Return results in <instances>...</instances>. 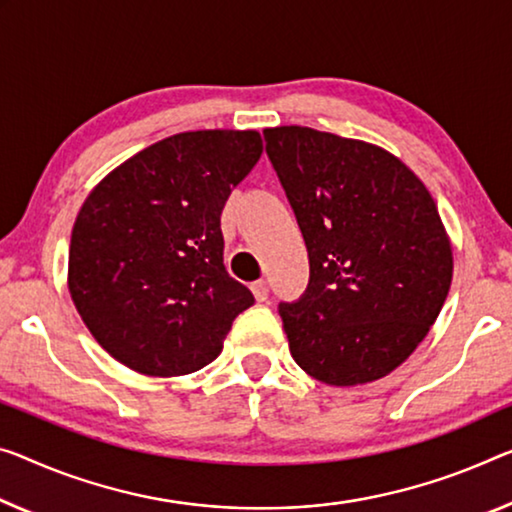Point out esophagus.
Instances as JSON below:
<instances>
[{
    "label": "esophagus",
    "mask_w": 512,
    "mask_h": 512,
    "mask_svg": "<svg viewBox=\"0 0 512 512\" xmlns=\"http://www.w3.org/2000/svg\"><path fill=\"white\" fill-rule=\"evenodd\" d=\"M251 290H254V297L258 302H265L267 295H270V286H267L265 279H258L251 283Z\"/></svg>",
    "instance_id": "obj_1"
}]
</instances>
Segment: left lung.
<instances>
[{"label": "left lung", "mask_w": 512, "mask_h": 512, "mask_svg": "<svg viewBox=\"0 0 512 512\" xmlns=\"http://www.w3.org/2000/svg\"><path fill=\"white\" fill-rule=\"evenodd\" d=\"M263 137L309 251V286L279 302L293 359L334 387L380 380L426 338L451 288L435 201L366 141L302 125Z\"/></svg>", "instance_id": "left-lung-1"}]
</instances>
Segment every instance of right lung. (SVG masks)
I'll return each instance as SVG.
<instances>
[{
    "instance_id": "obj_1",
    "label": "right lung",
    "mask_w": 512,
    "mask_h": 512,
    "mask_svg": "<svg viewBox=\"0 0 512 512\" xmlns=\"http://www.w3.org/2000/svg\"><path fill=\"white\" fill-rule=\"evenodd\" d=\"M261 153L254 130L183 132L130 157L84 201L70 297L123 366L157 377L199 371L254 304L224 267L222 210Z\"/></svg>"
}]
</instances>
